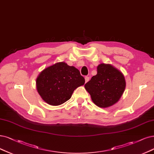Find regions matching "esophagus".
Wrapping results in <instances>:
<instances>
[{
    "mask_svg": "<svg viewBox=\"0 0 154 154\" xmlns=\"http://www.w3.org/2000/svg\"><path fill=\"white\" fill-rule=\"evenodd\" d=\"M89 80V77H88V76L85 77V81H86V82H88Z\"/></svg>",
    "mask_w": 154,
    "mask_h": 154,
    "instance_id": "34e87169",
    "label": "esophagus"
}]
</instances>
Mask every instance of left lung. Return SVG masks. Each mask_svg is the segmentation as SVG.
<instances>
[{"label":"left lung","instance_id":"obj_1","mask_svg":"<svg viewBox=\"0 0 154 154\" xmlns=\"http://www.w3.org/2000/svg\"><path fill=\"white\" fill-rule=\"evenodd\" d=\"M93 103L100 108L110 107L119 100L125 88L123 73L110 64L101 63L97 74L84 86Z\"/></svg>","mask_w":154,"mask_h":154}]
</instances>
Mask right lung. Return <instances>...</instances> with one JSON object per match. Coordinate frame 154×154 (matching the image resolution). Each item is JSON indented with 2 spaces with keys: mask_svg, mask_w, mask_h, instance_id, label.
Instances as JSON below:
<instances>
[{
  "mask_svg": "<svg viewBox=\"0 0 154 154\" xmlns=\"http://www.w3.org/2000/svg\"><path fill=\"white\" fill-rule=\"evenodd\" d=\"M84 83L85 79L77 68L62 61L45 68L38 74L36 88L45 102L58 106L69 100L74 90Z\"/></svg>",
  "mask_w": 154,
  "mask_h": 154,
  "instance_id": "1",
  "label": "right lung"
}]
</instances>
